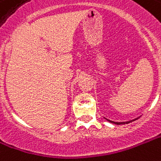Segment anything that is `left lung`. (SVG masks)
<instances>
[{"label":"left lung","instance_id":"1","mask_svg":"<svg viewBox=\"0 0 161 161\" xmlns=\"http://www.w3.org/2000/svg\"><path fill=\"white\" fill-rule=\"evenodd\" d=\"M107 119V118H106ZM137 119V118H136ZM108 121L109 122H111V123H113V124H117V125H124V124H128V123H130V122H132V121H134V120H129V121H127V122H114V121H111V120H108V119H107Z\"/></svg>","mask_w":161,"mask_h":161}]
</instances>
